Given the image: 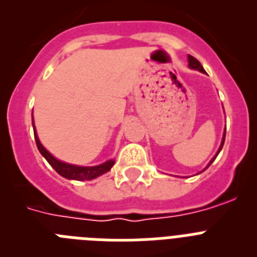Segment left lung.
<instances>
[{"label": "left lung", "mask_w": 257, "mask_h": 257, "mask_svg": "<svg viewBox=\"0 0 257 257\" xmlns=\"http://www.w3.org/2000/svg\"><path fill=\"white\" fill-rule=\"evenodd\" d=\"M188 61H189V67L192 68V69H197V70H199V72H202V73L205 72V69H203V67H202L201 63H199V61L197 60V59L194 58V56L188 55ZM224 142H225V134H224V136H222V142H221V145H220V149H219V152H217V154H219L220 151H221L222 145H224ZM217 154L215 157H213L212 160H211V162L208 163V166H210L211 163H212L213 161H215V158H216V157H217ZM208 166H207V167H208ZM207 167H206V169H207Z\"/></svg>", "instance_id": "1"}]
</instances>
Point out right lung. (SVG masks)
<instances>
[{"instance_id": "1", "label": "right lung", "mask_w": 257, "mask_h": 257, "mask_svg": "<svg viewBox=\"0 0 257 257\" xmlns=\"http://www.w3.org/2000/svg\"><path fill=\"white\" fill-rule=\"evenodd\" d=\"M33 131H35V139L37 148L40 153L46 158L47 162L52 166V169L55 170L59 175H61L65 179H72V180H91V179L97 178L100 175L105 174L109 170L112 169V166L114 165V161L109 160L105 163L99 166H94V167H82V166H74L69 165V163H64L61 161L56 160L55 157H52L46 149L42 147V144L38 140V136L36 134V128L33 126Z\"/></svg>"}]
</instances>
